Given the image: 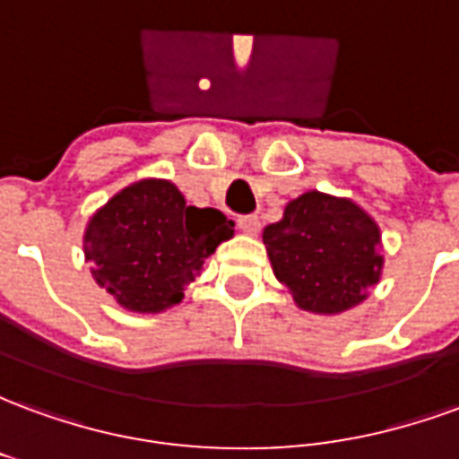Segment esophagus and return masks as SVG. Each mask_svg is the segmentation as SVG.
I'll list each match as a JSON object with an SVG mask.
<instances>
[{"label":"esophagus","instance_id":"1","mask_svg":"<svg viewBox=\"0 0 459 459\" xmlns=\"http://www.w3.org/2000/svg\"><path fill=\"white\" fill-rule=\"evenodd\" d=\"M238 226L243 233H248V236H255L260 229V219L258 216H240Z\"/></svg>","mask_w":459,"mask_h":459}]
</instances>
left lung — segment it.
<instances>
[{"mask_svg":"<svg viewBox=\"0 0 459 459\" xmlns=\"http://www.w3.org/2000/svg\"><path fill=\"white\" fill-rule=\"evenodd\" d=\"M278 282L309 315L334 317L368 298L384 275V240L356 201L309 189L263 229Z\"/></svg>","mask_w":459,"mask_h":459,"instance_id":"obj_1","label":"left lung"}]
</instances>
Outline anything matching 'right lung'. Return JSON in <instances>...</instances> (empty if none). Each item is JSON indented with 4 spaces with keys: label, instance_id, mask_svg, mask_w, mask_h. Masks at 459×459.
<instances>
[{
    "label": "right lung",
    "instance_id": "obj_1",
    "mask_svg": "<svg viewBox=\"0 0 459 459\" xmlns=\"http://www.w3.org/2000/svg\"><path fill=\"white\" fill-rule=\"evenodd\" d=\"M233 233L221 211L189 206L174 181L147 177L88 219L83 253L95 282L120 307L160 315L179 305L206 258Z\"/></svg>",
    "mask_w": 459,
    "mask_h": 459
}]
</instances>
